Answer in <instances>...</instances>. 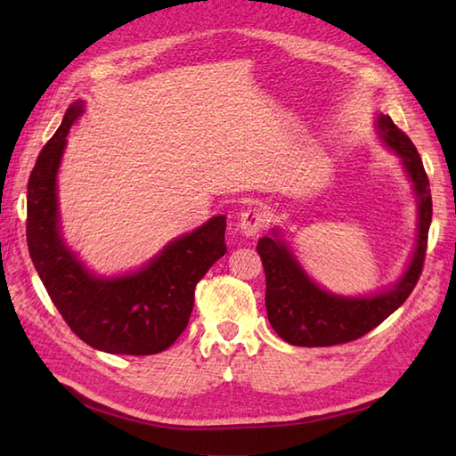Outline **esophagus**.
Instances as JSON below:
<instances>
[{"mask_svg": "<svg viewBox=\"0 0 456 456\" xmlns=\"http://www.w3.org/2000/svg\"><path fill=\"white\" fill-rule=\"evenodd\" d=\"M266 221H268L266 209L263 206H253L240 213L239 229L243 231L247 237H253L258 233V231H263L266 227Z\"/></svg>", "mask_w": 456, "mask_h": 456, "instance_id": "1", "label": "esophagus"}]
</instances>
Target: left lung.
Segmentation results:
<instances>
[{
	"label": "left lung",
	"mask_w": 456,
	"mask_h": 456,
	"mask_svg": "<svg viewBox=\"0 0 456 456\" xmlns=\"http://www.w3.org/2000/svg\"><path fill=\"white\" fill-rule=\"evenodd\" d=\"M378 129L386 144L402 157L419 200V235L411 263L403 278L388 292L372 297H341L317 288L282 240L260 239L256 250L266 274L268 322L278 337L289 345L331 346L356 341L392 315L408 299L421 276L433 216L428 172L415 144L395 127L390 115L378 118Z\"/></svg>",
	"instance_id": "8db88e82"
}]
</instances>
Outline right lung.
<instances>
[{
  "mask_svg": "<svg viewBox=\"0 0 456 456\" xmlns=\"http://www.w3.org/2000/svg\"><path fill=\"white\" fill-rule=\"evenodd\" d=\"M80 113L82 102L68 108L28 176V255L58 314L84 343L111 354H157L188 327L198 282L227 253L225 217L176 239L141 273L111 280L86 273L58 235L56 209V170Z\"/></svg>",
  "mask_w": 456,
  "mask_h": 456,
  "instance_id": "add662e5",
  "label": "right lung"
}]
</instances>
